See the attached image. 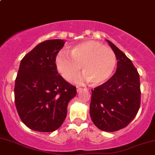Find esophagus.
<instances>
[{"label": "esophagus", "instance_id": "34e87169", "mask_svg": "<svg viewBox=\"0 0 155 155\" xmlns=\"http://www.w3.org/2000/svg\"><path fill=\"white\" fill-rule=\"evenodd\" d=\"M82 89H83V88L80 87H76V91H77V92H79L80 91H81Z\"/></svg>", "mask_w": 155, "mask_h": 155}]
</instances>
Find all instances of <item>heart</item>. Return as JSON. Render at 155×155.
Instances as JSON below:
<instances>
[{
	"label": "heart",
	"instance_id": "heart-1",
	"mask_svg": "<svg viewBox=\"0 0 155 155\" xmlns=\"http://www.w3.org/2000/svg\"><path fill=\"white\" fill-rule=\"evenodd\" d=\"M116 55L110 48L93 40L81 42L60 52L56 58V66L65 80L71 81L79 74L80 66L84 75L79 81H90L93 85L106 81L116 64Z\"/></svg>",
	"mask_w": 155,
	"mask_h": 155
}]
</instances>
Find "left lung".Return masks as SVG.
<instances>
[{"instance_id":"1","label":"left lung","mask_w":155,"mask_h":155,"mask_svg":"<svg viewBox=\"0 0 155 155\" xmlns=\"http://www.w3.org/2000/svg\"><path fill=\"white\" fill-rule=\"evenodd\" d=\"M117 69L109 80L92 90L90 114L99 130L115 132L135 118L140 105V76L132 61L110 41Z\"/></svg>"}]
</instances>
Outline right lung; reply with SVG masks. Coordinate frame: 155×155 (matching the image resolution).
Returning <instances> with one entry per match:
<instances>
[{"label":"right lung","mask_w":155,"mask_h":155,"mask_svg":"<svg viewBox=\"0 0 155 155\" xmlns=\"http://www.w3.org/2000/svg\"><path fill=\"white\" fill-rule=\"evenodd\" d=\"M63 40L38 44L22 59L15 79L17 111L32 130L51 132L66 118L68 104L76 95V87L58 74L56 58Z\"/></svg>","instance_id":"obj_1"}]
</instances>
